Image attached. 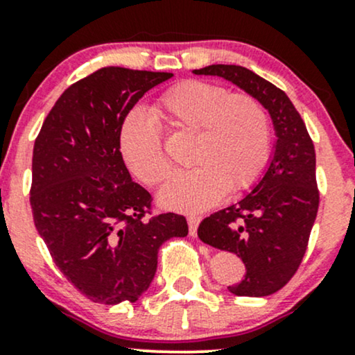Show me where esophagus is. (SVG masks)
Returning <instances> with one entry per match:
<instances>
[{"instance_id":"esophagus-1","label":"esophagus","mask_w":355,"mask_h":355,"mask_svg":"<svg viewBox=\"0 0 355 355\" xmlns=\"http://www.w3.org/2000/svg\"><path fill=\"white\" fill-rule=\"evenodd\" d=\"M189 232H190V235L191 237H197V229H198V225H200V222H202V218L200 217H197V215H190L189 218Z\"/></svg>"}]
</instances>
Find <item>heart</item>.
<instances>
[{
    "label": "heart",
    "instance_id": "heart-1",
    "mask_svg": "<svg viewBox=\"0 0 355 355\" xmlns=\"http://www.w3.org/2000/svg\"><path fill=\"white\" fill-rule=\"evenodd\" d=\"M153 115L172 133L193 135L189 162L158 191L164 209L200 214L222 200L227 187L247 189L262 173L270 152V121L266 108L250 95H230L227 88L202 80H187L166 89ZM120 150L128 168L141 182L155 185L166 177L162 135L153 120L133 113L120 132Z\"/></svg>",
    "mask_w": 355,
    "mask_h": 355
}]
</instances>
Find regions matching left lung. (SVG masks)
<instances>
[{
    "label": "left lung",
    "instance_id": "8db88e82",
    "mask_svg": "<svg viewBox=\"0 0 355 355\" xmlns=\"http://www.w3.org/2000/svg\"><path fill=\"white\" fill-rule=\"evenodd\" d=\"M195 75L230 81L262 103L274 125L275 141L267 168L250 193L203 218L198 237L237 254L245 277L229 292L266 297L280 291L299 268L319 209L315 150L292 101L270 81L237 64H210Z\"/></svg>",
    "mask_w": 355,
    "mask_h": 355
}]
</instances>
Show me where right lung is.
Listing matches in <instances>:
<instances>
[{
	"label": "right lung",
	"instance_id": "add662e5",
	"mask_svg": "<svg viewBox=\"0 0 355 355\" xmlns=\"http://www.w3.org/2000/svg\"><path fill=\"white\" fill-rule=\"evenodd\" d=\"M172 73L108 67L64 89L33 148L31 209L61 274L93 302H137L157 272L158 248L187 237L185 217H145L150 193L120 152L126 115Z\"/></svg>",
	"mask_w": 355,
	"mask_h": 355
}]
</instances>
